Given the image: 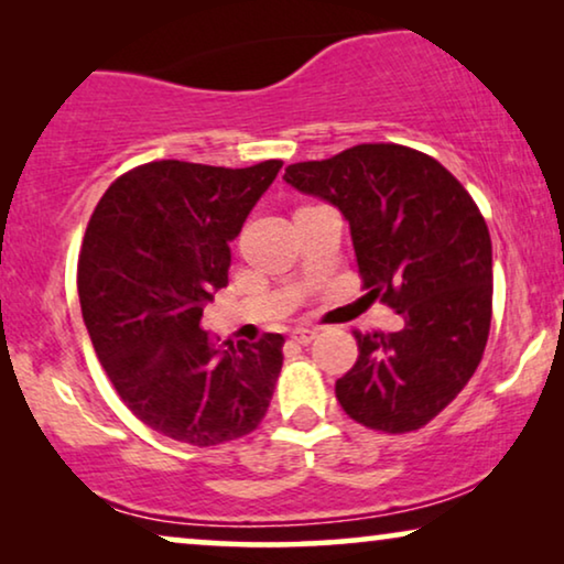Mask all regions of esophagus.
<instances>
[{
	"label": "esophagus",
	"instance_id": "esophagus-1",
	"mask_svg": "<svg viewBox=\"0 0 564 564\" xmlns=\"http://www.w3.org/2000/svg\"><path fill=\"white\" fill-rule=\"evenodd\" d=\"M315 336H318V328H295V330H292V334H290V338H292V341H295V344H311Z\"/></svg>",
	"mask_w": 564,
	"mask_h": 564
}]
</instances>
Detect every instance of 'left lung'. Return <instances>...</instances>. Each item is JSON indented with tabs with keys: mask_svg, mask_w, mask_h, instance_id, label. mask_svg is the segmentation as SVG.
Returning <instances> with one entry per match:
<instances>
[{
	"mask_svg": "<svg viewBox=\"0 0 564 564\" xmlns=\"http://www.w3.org/2000/svg\"><path fill=\"white\" fill-rule=\"evenodd\" d=\"M284 182L349 223L369 295L405 318L357 334L336 398L361 426L405 434L444 411L480 365L492 311V243L467 189L426 153L361 143L284 169Z\"/></svg>",
	"mask_w": 564,
	"mask_h": 564,
	"instance_id": "left-lung-1",
	"label": "left lung"
}]
</instances>
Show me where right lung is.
<instances>
[{
	"label": "right lung",
	"mask_w": 564,
	"mask_h": 564,
	"mask_svg": "<svg viewBox=\"0 0 564 564\" xmlns=\"http://www.w3.org/2000/svg\"><path fill=\"white\" fill-rule=\"evenodd\" d=\"M280 169L151 161L115 180L89 220L76 282L84 326L122 403L174 442H234L272 400L284 338L218 346L203 311Z\"/></svg>",
	"instance_id": "obj_1"
}]
</instances>
